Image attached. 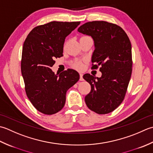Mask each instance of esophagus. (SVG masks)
I'll return each mask as SVG.
<instances>
[{"mask_svg": "<svg viewBox=\"0 0 153 153\" xmlns=\"http://www.w3.org/2000/svg\"><path fill=\"white\" fill-rule=\"evenodd\" d=\"M83 74H82V73H80V81H82V80H84V79H83Z\"/></svg>", "mask_w": 153, "mask_h": 153, "instance_id": "34e87169", "label": "esophagus"}]
</instances>
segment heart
Returning <instances> with one entry per match:
<instances>
[{
	"label": "heart",
	"mask_w": 153,
	"mask_h": 153,
	"mask_svg": "<svg viewBox=\"0 0 153 153\" xmlns=\"http://www.w3.org/2000/svg\"><path fill=\"white\" fill-rule=\"evenodd\" d=\"M73 66L76 68V69H82V65L80 62H75V63H74L73 64Z\"/></svg>",
	"instance_id": "heart-1"
}]
</instances>
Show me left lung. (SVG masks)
Masks as SVG:
<instances>
[{
    "mask_svg": "<svg viewBox=\"0 0 153 153\" xmlns=\"http://www.w3.org/2000/svg\"><path fill=\"white\" fill-rule=\"evenodd\" d=\"M78 31L94 39L92 68L97 69L100 66L102 74L100 78L90 74L83 76L91 86L85 96L86 104L96 114L110 113L123 102L131 76V42L120 26L105 21L86 22Z\"/></svg>",
    "mask_w": 153,
    "mask_h": 153,
    "instance_id": "8db88e82",
    "label": "left lung"
}]
</instances>
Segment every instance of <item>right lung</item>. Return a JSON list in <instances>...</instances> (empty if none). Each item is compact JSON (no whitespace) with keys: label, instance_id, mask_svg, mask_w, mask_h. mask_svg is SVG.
<instances>
[{"label":"right lung","instance_id":"obj_1","mask_svg":"<svg viewBox=\"0 0 153 153\" xmlns=\"http://www.w3.org/2000/svg\"><path fill=\"white\" fill-rule=\"evenodd\" d=\"M80 22H51L34 27L25 39L21 60L25 90L37 110L46 115L64 107L66 93L79 80V74L68 68L55 74L54 59L63 56L65 37Z\"/></svg>","mask_w":153,"mask_h":153}]
</instances>
